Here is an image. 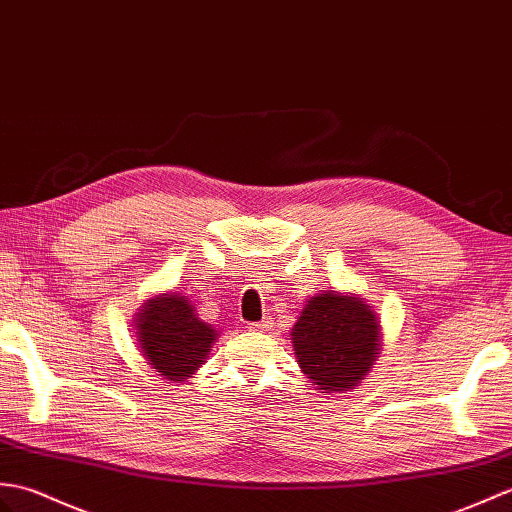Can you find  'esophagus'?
I'll use <instances>...</instances> for the list:
<instances>
[{
    "instance_id": "34e87169",
    "label": "esophagus",
    "mask_w": 512,
    "mask_h": 512,
    "mask_svg": "<svg viewBox=\"0 0 512 512\" xmlns=\"http://www.w3.org/2000/svg\"><path fill=\"white\" fill-rule=\"evenodd\" d=\"M270 327H272V320L270 318H264V320H261V323H253L251 325L253 331H268Z\"/></svg>"
}]
</instances>
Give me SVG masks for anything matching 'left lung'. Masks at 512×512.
<instances>
[{"instance_id":"obj_1","label":"left lung","mask_w":512,"mask_h":512,"mask_svg":"<svg viewBox=\"0 0 512 512\" xmlns=\"http://www.w3.org/2000/svg\"><path fill=\"white\" fill-rule=\"evenodd\" d=\"M382 320L360 294L323 290L305 301L290 340L303 375L323 392L362 384L382 353Z\"/></svg>"}]
</instances>
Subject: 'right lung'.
I'll use <instances>...</instances> for the list:
<instances>
[{
	"instance_id": "add662e5",
	"label": "right lung",
	"mask_w": 512,
	"mask_h": 512,
	"mask_svg": "<svg viewBox=\"0 0 512 512\" xmlns=\"http://www.w3.org/2000/svg\"><path fill=\"white\" fill-rule=\"evenodd\" d=\"M133 329L146 364L170 384L192 377L220 336L213 325L200 320L194 303L178 292L148 299L137 310Z\"/></svg>"
}]
</instances>
